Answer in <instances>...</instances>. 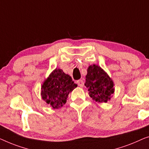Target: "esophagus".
<instances>
[{
  "label": "esophagus",
  "mask_w": 149,
  "mask_h": 149,
  "mask_svg": "<svg viewBox=\"0 0 149 149\" xmlns=\"http://www.w3.org/2000/svg\"><path fill=\"white\" fill-rule=\"evenodd\" d=\"M76 82L79 86H80V87L84 86V81L82 80V79H79V80H77Z\"/></svg>",
  "instance_id": "esophagus-1"
}]
</instances>
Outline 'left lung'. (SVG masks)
I'll return each mask as SVG.
<instances>
[{
  "mask_svg": "<svg viewBox=\"0 0 149 149\" xmlns=\"http://www.w3.org/2000/svg\"><path fill=\"white\" fill-rule=\"evenodd\" d=\"M84 85L88 88L90 96L99 102H107L114 93L113 82L111 79L96 65L88 68Z\"/></svg>",
  "mask_w": 149,
  "mask_h": 149,
  "instance_id": "8db88e82",
  "label": "left lung"
}]
</instances>
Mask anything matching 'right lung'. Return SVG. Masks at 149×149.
Returning <instances> with one entry per match:
<instances>
[{
    "label": "right lung",
    "mask_w": 149,
    "mask_h": 149,
    "mask_svg": "<svg viewBox=\"0 0 149 149\" xmlns=\"http://www.w3.org/2000/svg\"><path fill=\"white\" fill-rule=\"evenodd\" d=\"M75 87L77 84L70 75L55 69L42 86V98L53 109H58L65 104L68 95Z\"/></svg>",
    "instance_id": "1"
}]
</instances>
